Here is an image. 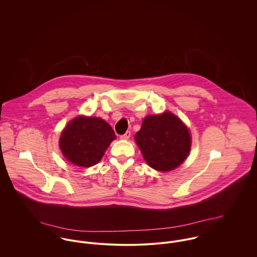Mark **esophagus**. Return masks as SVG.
I'll use <instances>...</instances> for the list:
<instances>
[{"label":"esophagus","mask_w":257,"mask_h":257,"mask_svg":"<svg viewBox=\"0 0 257 257\" xmlns=\"http://www.w3.org/2000/svg\"><path fill=\"white\" fill-rule=\"evenodd\" d=\"M131 135H132V133H131L130 131H127L124 135H121V136L119 137V139H120V140H123V141H126V140H128V139L131 138Z\"/></svg>","instance_id":"1"}]
</instances>
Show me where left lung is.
I'll use <instances>...</instances> for the list:
<instances>
[{
    "label": "left lung",
    "instance_id": "left-lung-1",
    "mask_svg": "<svg viewBox=\"0 0 257 257\" xmlns=\"http://www.w3.org/2000/svg\"><path fill=\"white\" fill-rule=\"evenodd\" d=\"M147 164L157 171L178 167L189 154V130L173 113L147 115L135 136Z\"/></svg>",
    "mask_w": 257,
    "mask_h": 257
}]
</instances>
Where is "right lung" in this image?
<instances>
[{"mask_svg":"<svg viewBox=\"0 0 257 257\" xmlns=\"http://www.w3.org/2000/svg\"><path fill=\"white\" fill-rule=\"evenodd\" d=\"M114 139L113 130L104 119L78 116L68 122L62 132L59 147L69 162L91 167L101 160Z\"/></svg>","mask_w":257,"mask_h":257,"instance_id":"obj_1","label":"right lung"}]
</instances>
